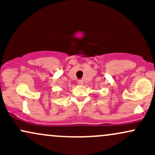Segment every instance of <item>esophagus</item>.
<instances>
[{"label":"esophagus","mask_w":155,"mask_h":155,"mask_svg":"<svg viewBox=\"0 0 155 155\" xmlns=\"http://www.w3.org/2000/svg\"><path fill=\"white\" fill-rule=\"evenodd\" d=\"M78 84H80V85H82L83 84V81H82V80H79V81H78Z\"/></svg>","instance_id":"esophagus-1"}]
</instances>
